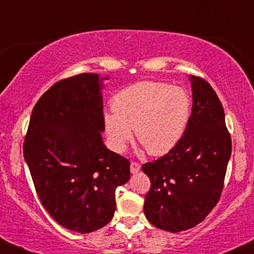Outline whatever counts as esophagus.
I'll use <instances>...</instances> for the list:
<instances>
[{
  "instance_id": "1",
  "label": "esophagus",
  "mask_w": 254,
  "mask_h": 254,
  "mask_svg": "<svg viewBox=\"0 0 254 254\" xmlns=\"http://www.w3.org/2000/svg\"><path fill=\"white\" fill-rule=\"evenodd\" d=\"M139 169H140V166H139L138 162H131V164H130V172L132 174L138 173Z\"/></svg>"
}]
</instances>
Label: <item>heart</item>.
I'll use <instances>...</instances> for the list:
<instances>
[{"instance_id": "b5f03b06", "label": "heart", "mask_w": 254, "mask_h": 254, "mask_svg": "<svg viewBox=\"0 0 254 254\" xmlns=\"http://www.w3.org/2000/svg\"><path fill=\"white\" fill-rule=\"evenodd\" d=\"M115 114L104 116L110 144L122 152L132 139L152 156L167 154L182 138L191 114L187 91L166 82L139 81L123 88L112 99Z\"/></svg>"}]
</instances>
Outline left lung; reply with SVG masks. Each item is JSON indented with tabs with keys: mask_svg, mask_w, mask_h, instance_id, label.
I'll use <instances>...</instances> for the list:
<instances>
[{
	"mask_svg": "<svg viewBox=\"0 0 254 254\" xmlns=\"http://www.w3.org/2000/svg\"><path fill=\"white\" fill-rule=\"evenodd\" d=\"M193 108L185 133L168 154L143 164L151 187L145 195L146 219L177 233L194 227L218 203L224 188L232 140L215 91L190 75Z\"/></svg>",
	"mask_w": 254,
	"mask_h": 254,
	"instance_id": "left-lung-1",
	"label": "left lung"
}]
</instances>
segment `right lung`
<instances>
[{"label":"right lung","mask_w":254,"mask_h":254,"mask_svg":"<svg viewBox=\"0 0 254 254\" xmlns=\"http://www.w3.org/2000/svg\"><path fill=\"white\" fill-rule=\"evenodd\" d=\"M102 87L94 73L56 82L35 104L23 143L42 206L82 234L111 221L116 188L130 180L129 160L103 143Z\"/></svg>","instance_id":"1"}]
</instances>
